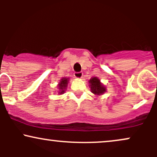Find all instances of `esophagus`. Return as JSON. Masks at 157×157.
Returning <instances> with one entry per match:
<instances>
[{"mask_svg":"<svg viewBox=\"0 0 157 157\" xmlns=\"http://www.w3.org/2000/svg\"><path fill=\"white\" fill-rule=\"evenodd\" d=\"M82 72H75L74 74V76H75V78L77 79H81L82 77Z\"/></svg>","mask_w":157,"mask_h":157,"instance_id":"1","label":"esophagus"}]
</instances>
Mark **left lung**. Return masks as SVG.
Listing matches in <instances>:
<instances>
[{"label":"left lung","instance_id":"left-lung-1","mask_svg":"<svg viewBox=\"0 0 157 157\" xmlns=\"http://www.w3.org/2000/svg\"><path fill=\"white\" fill-rule=\"evenodd\" d=\"M91 91L96 96H100L106 92V87L97 77H93L89 80Z\"/></svg>","mask_w":157,"mask_h":157}]
</instances>
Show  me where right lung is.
Wrapping results in <instances>:
<instances>
[{
  "label": "right lung",
  "instance_id": "add662e5",
  "mask_svg": "<svg viewBox=\"0 0 157 157\" xmlns=\"http://www.w3.org/2000/svg\"><path fill=\"white\" fill-rule=\"evenodd\" d=\"M69 81V78L68 77H63L57 84V89H58L59 94H63L66 91V88L68 87V83Z\"/></svg>",
  "mask_w": 157,
  "mask_h": 157
}]
</instances>
